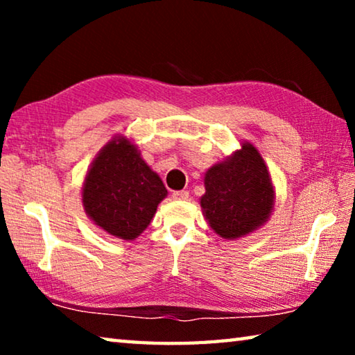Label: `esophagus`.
Here are the masks:
<instances>
[{
  "label": "esophagus",
  "instance_id": "1",
  "mask_svg": "<svg viewBox=\"0 0 355 355\" xmlns=\"http://www.w3.org/2000/svg\"><path fill=\"white\" fill-rule=\"evenodd\" d=\"M172 197L175 200H188L189 199V192L188 191H173Z\"/></svg>",
  "mask_w": 355,
  "mask_h": 355
}]
</instances>
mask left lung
<instances>
[{
  "label": "left lung",
  "instance_id": "8db88e82",
  "mask_svg": "<svg viewBox=\"0 0 355 355\" xmlns=\"http://www.w3.org/2000/svg\"><path fill=\"white\" fill-rule=\"evenodd\" d=\"M202 213L216 235L228 241L244 238L271 219L275 186L258 148L249 141L203 177Z\"/></svg>",
  "mask_w": 355,
  "mask_h": 355
}]
</instances>
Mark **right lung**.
Masks as SVG:
<instances>
[{"mask_svg":"<svg viewBox=\"0 0 355 355\" xmlns=\"http://www.w3.org/2000/svg\"><path fill=\"white\" fill-rule=\"evenodd\" d=\"M167 189L142 158L135 141L116 135L107 141L84 175V213L112 238L135 241L150 225Z\"/></svg>","mask_w":355,"mask_h":355,"instance_id":"right-lung-1","label":"right lung"}]
</instances>
